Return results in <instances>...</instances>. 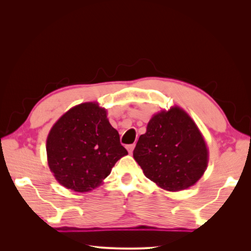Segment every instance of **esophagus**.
Returning <instances> with one entry per match:
<instances>
[{
  "label": "esophagus",
  "mask_w": 251,
  "mask_h": 251,
  "mask_svg": "<svg viewBox=\"0 0 251 251\" xmlns=\"http://www.w3.org/2000/svg\"><path fill=\"white\" fill-rule=\"evenodd\" d=\"M134 148H135V144H128V146H126V150H127L128 153L131 154L133 150H134Z\"/></svg>",
  "instance_id": "1"
}]
</instances>
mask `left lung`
Listing matches in <instances>:
<instances>
[{
	"mask_svg": "<svg viewBox=\"0 0 251 251\" xmlns=\"http://www.w3.org/2000/svg\"><path fill=\"white\" fill-rule=\"evenodd\" d=\"M133 156L147 178L171 192L194 185L208 161L199 128L178 107L158 113L150 120Z\"/></svg>",
	"mask_w": 251,
	"mask_h": 251,
	"instance_id": "left-lung-1",
	"label": "left lung"
}]
</instances>
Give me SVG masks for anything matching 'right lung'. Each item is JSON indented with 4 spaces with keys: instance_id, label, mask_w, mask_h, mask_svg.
Returning a JSON list of instances; mask_svg holds the SVG:
<instances>
[{
    "instance_id": "1",
    "label": "right lung",
    "mask_w": 251,
    "mask_h": 251,
    "mask_svg": "<svg viewBox=\"0 0 251 251\" xmlns=\"http://www.w3.org/2000/svg\"><path fill=\"white\" fill-rule=\"evenodd\" d=\"M46 149L55 179L78 193L97 187L127 154L107 112L93 102L78 104L64 114L51 128Z\"/></svg>"
}]
</instances>
